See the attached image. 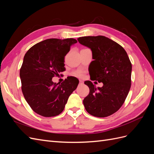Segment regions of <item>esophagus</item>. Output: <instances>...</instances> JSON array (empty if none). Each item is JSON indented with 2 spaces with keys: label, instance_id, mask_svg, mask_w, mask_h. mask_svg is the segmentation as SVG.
<instances>
[{
  "label": "esophagus",
  "instance_id": "1",
  "mask_svg": "<svg viewBox=\"0 0 154 154\" xmlns=\"http://www.w3.org/2000/svg\"><path fill=\"white\" fill-rule=\"evenodd\" d=\"M83 82L82 80H80V85L83 84Z\"/></svg>",
  "mask_w": 154,
  "mask_h": 154
}]
</instances>
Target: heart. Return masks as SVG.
Masks as SVG:
<instances>
[{
    "mask_svg": "<svg viewBox=\"0 0 154 154\" xmlns=\"http://www.w3.org/2000/svg\"><path fill=\"white\" fill-rule=\"evenodd\" d=\"M73 75L75 76H77V77L82 78L84 76V72H83V71H81V70H79V71H76L75 72H74Z\"/></svg>",
    "mask_w": 154,
    "mask_h": 154,
    "instance_id": "b5f03b06",
    "label": "heart"
}]
</instances>
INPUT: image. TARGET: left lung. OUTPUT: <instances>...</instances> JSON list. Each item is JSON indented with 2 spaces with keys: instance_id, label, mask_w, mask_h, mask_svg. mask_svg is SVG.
Wrapping results in <instances>:
<instances>
[{
  "instance_id": "8db88e82",
  "label": "left lung",
  "mask_w": 154,
  "mask_h": 154,
  "mask_svg": "<svg viewBox=\"0 0 154 154\" xmlns=\"http://www.w3.org/2000/svg\"><path fill=\"white\" fill-rule=\"evenodd\" d=\"M78 41L92 51V77L103 83V87L96 88L91 81L85 82L90 92L83 105L91 115L107 117L121 108L128 94L131 62L122 46L104 36H82Z\"/></svg>"
}]
</instances>
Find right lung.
Masks as SVG:
<instances>
[{"label":"right lung","mask_w":154,"mask_h":154,"mask_svg":"<svg viewBox=\"0 0 154 154\" xmlns=\"http://www.w3.org/2000/svg\"><path fill=\"white\" fill-rule=\"evenodd\" d=\"M76 42L74 38H49L34 45L26 53L20 70L22 91L36 114L44 117L61 114L76 88V78L66 79L61 84L52 81L66 70L64 58Z\"/></svg>","instance_id":"obj_1"}]
</instances>
